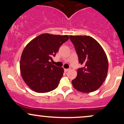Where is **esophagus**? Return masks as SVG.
Instances as JSON below:
<instances>
[{"instance_id":"obj_1","label":"esophagus","mask_w":124,"mask_h":124,"mask_svg":"<svg viewBox=\"0 0 124 124\" xmlns=\"http://www.w3.org/2000/svg\"><path fill=\"white\" fill-rule=\"evenodd\" d=\"M69 70H70V69H64V70H65V72H68Z\"/></svg>"}]
</instances>
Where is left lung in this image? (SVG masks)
<instances>
[{
	"instance_id": "1",
	"label": "left lung",
	"mask_w": 124,
	"mask_h": 124,
	"mask_svg": "<svg viewBox=\"0 0 124 124\" xmlns=\"http://www.w3.org/2000/svg\"><path fill=\"white\" fill-rule=\"evenodd\" d=\"M79 58L83 65L72 81L73 87L82 93L96 91L105 81L108 62L104 51L96 39L87 35H70Z\"/></svg>"
}]
</instances>
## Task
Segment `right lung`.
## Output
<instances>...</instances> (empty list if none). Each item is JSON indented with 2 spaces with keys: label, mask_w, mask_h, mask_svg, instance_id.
<instances>
[{
  "label": "right lung",
  "mask_w": 124,
  "mask_h": 124,
  "mask_svg": "<svg viewBox=\"0 0 124 124\" xmlns=\"http://www.w3.org/2000/svg\"><path fill=\"white\" fill-rule=\"evenodd\" d=\"M68 35L42 34L26 45L21 54L20 68L23 79L37 93H47L57 87L63 68L50 62Z\"/></svg>",
  "instance_id": "obj_1"
}]
</instances>
